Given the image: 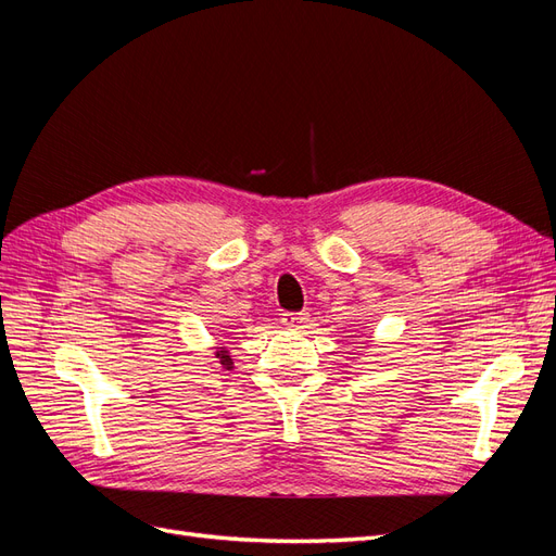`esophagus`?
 <instances>
[{"mask_svg":"<svg viewBox=\"0 0 556 556\" xmlns=\"http://www.w3.org/2000/svg\"><path fill=\"white\" fill-rule=\"evenodd\" d=\"M282 323L290 329H306L311 325V317H308V313H285Z\"/></svg>","mask_w":556,"mask_h":556,"instance_id":"34e87169","label":"esophagus"}]
</instances>
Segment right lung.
Segmentation results:
<instances>
[{"label":"right lung","instance_id":"obj_1","mask_svg":"<svg viewBox=\"0 0 556 556\" xmlns=\"http://www.w3.org/2000/svg\"><path fill=\"white\" fill-rule=\"evenodd\" d=\"M215 357H217V359H220L223 368H227V371H229V368L233 366V362H231V355H229V350H225V348H220V350H217V352H215Z\"/></svg>","mask_w":556,"mask_h":556}]
</instances>
